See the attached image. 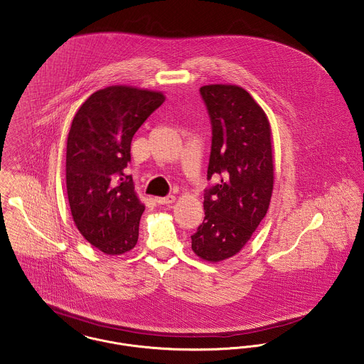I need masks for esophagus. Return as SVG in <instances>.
I'll return each instance as SVG.
<instances>
[{"mask_svg": "<svg viewBox=\"0 0 364 364\" xmlns=\"http://www.w3.org/2000/svg\"><path fill=\"white\" fill-rule=\"evenodd\" d=\"M174 200H176V196H174V195H168V196H164V198H161V196L155 198V202H156L158 205H171Z\"/></svg>", "mask_w": 364, "mask_h": 364, "instance_id": "esophagus-1", "label": "esophagus"}]
</instances>
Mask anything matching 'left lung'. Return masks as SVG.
I'll return each mask as SVG.
<instances>
[{"mask_svg":"<svg viewBox=\"0 0 364 364\" xmlns=\"http://www.w3.org/2000/svg\"><path fill=\"white\" fill-rule=\"evenodd\" d=\"M212 124L205 218L191 236L193 253L217 262L235 256L265 217L272 188L271 128L249 92L236 85L199 89Z\"/></svg>","mask_w":364,"mask_h":364,"instance_id":"left-lung-1","label":"left lung"}]
</instances>
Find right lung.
<instances>
[{
	"label": "right lung",
	"mask_w": 364,
	"mask_h": 364,
	"mask_svg": "<svg viewBox=\"0 0 364 364\" xmlns=\"http://www.w3.org/2000/svg\"><path fill=\"white\" fill-rule=\"evenodd\" d=\"M164 102L161 92L108 86L86 99L68 132L65 186L73 220L92 246L109 256L137 243L144 205L124 171L134 133Z\"/></svg>",
	"instance_id": "right-lung-1"
}]
</instances>
